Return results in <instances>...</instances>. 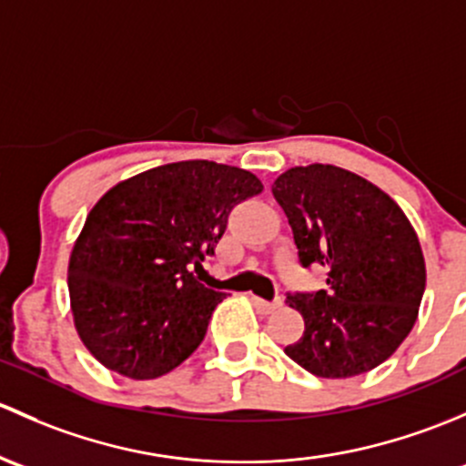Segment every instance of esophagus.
<instances>
[{
    "label": "esophagus",
    "mask_w": 466,
    "mask_h": 466,
    "mask_svg": "<svg viewBox=\"0 0 466 466\" xmlns=\"http://www.w3.org/2000/svg\"><path fill=\"white\" fill-rule=\"evenodd\" d=\"M251 300H253V305H256L258 309L262 311V314H268V311L278 309V307L282 305L280 299H276V300H265V299H260V296H251Z\"/></svg>",
    "instance_id": "1"
}]
</instances>
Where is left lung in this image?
Masks as SVG:
<instances>
[{
  "label": "left lung",
  "mask_w": 466,
  "mask_h": 466,
  "mask_svg": "<svg viewBox=\"0 0 466 466\" xmlns=\"http://www.w3.org/2000/svg\"><path fill=\"white\" fill-rule=\"evenodd\" d=\"M303 267H328V287L289 294L305 332L285 354L307 372L348 379L386 361L409 337L426 287L420 239L381 188L337 166L289 167L271 186Z\"/></svg>",
  "instance_id": "obj_1"
}]
</instances>
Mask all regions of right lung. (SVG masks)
Segmentation results:
<instances>
[{"label":"right lung","instance_id":"obj_1","mask_svg":"<svg viewBox=\"0 0 466 466\" xmlns=\"http://www.w3.org/2000/svg\"><path fill=\"white\" fill-rule=\"evenodd\" d=\"M260 193L248 170L201 159L109 188L69 258L71 311L85 348L129 379H157L184 363L224 300L190 267L213 256L235 206Z\"/></svg>","mask_w":466,"mask_h":466}]
</instances>
